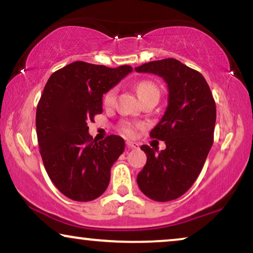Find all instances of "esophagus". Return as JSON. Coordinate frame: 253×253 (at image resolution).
<instances>
[{
    "instance_id": "34e87169",
    "label": "esophagus",
    "mask_w": 253,
    "mask_h": 253,
    "mask_svg": "<svg viewBox=\"0 0 253 253\" xmlns=\"http://www.w3.org/2000/svg\"><path fill=\"white\" fill-rule=\"evenodd\" d=\"M126 147L127 148H131V150H136V148H139V144L134 143V141L127 140L126 141Z\"/></svg>"
}]
</instances>
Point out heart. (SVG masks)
Masks as SVG:
<instances>
[{"label":"heart","instance_id":"obj_1","mask_svg":"<svg viewBox=\"0 0 253 253\" xmlns=\"http://www.w3.org/2000/svg\"><path fill=\"white\" fill-rule=\"evenodd\" d=\"M136 89H137L138 95L140 96L141 100H143L144 98H146V96H148V95H153V94L160 95V89H159L158 85L152 81L139 82L136 86ZM116 95H117L116 87L108 89V91L103 94V98H102L103 106L107 107V108L114 106V103H115V101H116ZM136 126H138L137 124H133L130 122H123L122 126H121V131H122L126 136H132Z\"/></svg>","mask_w":253,"mask_h":253}]
</instances>
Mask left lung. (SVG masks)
<instances>
[{"label": "left lung", "instance_id": "obj_1", "mask_svg": "<svg viewBox=\"0 0 253 253\" xmlns=\"http://www.w3.org/2000/svg\"><path fill=\"white\" fill-rule=\"evenodd\" d=\"M160 76L168 85V107L150 137L165 141L155 154L143 145L146 165L137 176L141 192L155 202H170L188 191L198 177L214 139L215 101L197 70L175 58L152 61L134 69Z\"/></svg>", "mask_w": 253, "mask_h": 253}]
</instances>
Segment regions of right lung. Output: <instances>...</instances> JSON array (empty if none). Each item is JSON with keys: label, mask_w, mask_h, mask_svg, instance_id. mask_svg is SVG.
Here are the masks:
<instances>
[{"label": "right lung", "mask_w": 253, "mask_h": 253, "mask_svg": "<svg viewBox=\"0 0 253 253\" xmlns=\"http://www.w3.org/2000/svg\"><path fill=\"white\" fill-rule=\"evenodd\" d=\"M132 71L77 61L55 71L37 107L38 143L48 176L65 197L89 202L106 191L122 137L93 140L87 123L102 113V95Z\"/></svg>", "instance_id": "1"}]
</instances>
